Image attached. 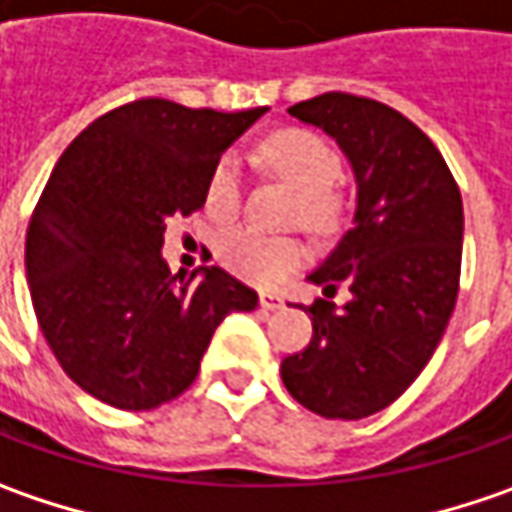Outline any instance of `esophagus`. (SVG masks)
<instances>
[{"instance_id":"obj_1","label":"esophagus","mask_w":512,"mask_h":512,"mask_svg":"<svg viewBox=\"0 0 512 512\" xmlns=\"http://www.w3.org/2000/svg\"><path fill=\"white\" fill-rule=\"evenodd\" d=\"M260 306H263V309H280V306H283V298L275 295V292H260Z\"/></svg>"}]
</instances>
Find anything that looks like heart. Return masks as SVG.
<instances>
[{"instance_id": "b5f03b06", "label": "heart", "mask_w": 512, "mask_h": 512, "mask_svg": "<svg viewBox=\"0 0 512 512\" xmlns=\"http://www.w3.org/2000/svg\"><path fill=\"white\" fill-rule=\"evenodd\" d=\"M260 154L283 180H289L303 194V223L312 229L332 226L335 203L329 191L341 177L338 151L315 131L283 128L266 137V143L260 145ZM240 191H243L240 160L234 154H223L214 163L206 183V209L214 220H232L240 209ZM217 252L234 275L252 283H275L303 260V246L295 237H275L255 226H240L223 234Z\"/></svg>"}]
</instances>
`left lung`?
<instances>
[{
	"label": "left lung",
	"instance_id": "1",
	"mask_svg": "<svg viewBox=\"0 0 512 512\" xmlns=\"http://www.w3.org/2000/svg\"><path fill=\"white\" fill-rule=\"evenodd\" d=\"M318 125L355 174L352 229L309 275L323 286L312 341L283 358L289 395L323 418H367L389 407L433 358L456 309L464 209L433 140L384 102L329 91L289 108ZM338 282L353 298L328 300Z\"/></svg>",
	"mask_w": 512,
	"mask_h": 512
}]
</instances>
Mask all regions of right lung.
Instances as JSON below:
<instances>
[{
	"instance_id": "add662e5",
	"label": "right lung",
	"mask_w": 512,
	"mask_h": 512,
	"mask_svg": "<svg viewBox=\"0 0 512 512\" xmlns=\"http://www.w3.org/2000/svg\"><path fill=\"white\" fill-rule=\"evenodd\" d=\"M266 111L148 97L62 151L28 226L25 275L59 367L102 404L140 412L183 395L220 321L257 306L220 266L171 278L160 249L168 220L203 209L214 163Z\"/></svg>"
}]
</instances>
